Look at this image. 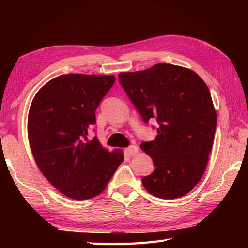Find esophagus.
Masks as SVG:
<instances>
[{"instance_id": "1", "label": "esophagus", "mask_w": 248, "mask_h": 248, "mask_svg": "<svg viewBox=\"0 0 248 248\" xmlns=\"http://www.w3.org/2000/svg\"><path fill=\"white\" fill-rule=\"evenodd\" d=\"M125 152H127L129 155L133 156V155H136L139 154V148L136 146H130L129 148L125 149Z\"/></svg>"}]
</instances>
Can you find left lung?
Returning a JSON list of instances; mask_svg holds the SVG:
<instances>
[{
    "label": "left lung",
    "instance_id": "obj_1",
    "mask_svg": "<svg viewBox=\"0 0 248 248\" xmlns=\"http://www.w3.org/2000/svg\"><path fill=\"white\" fill-rule=\"evenodd\" d=\"M118 78L145 123L159 124L155 139L140 145L155 167L141 183L162 199L184 196L202 179L214 141L217 117L208 86L195 71L171 64Z\"/></svg>",
    "mask_w": 248,
    "mask_h": 248
}]
</instances>
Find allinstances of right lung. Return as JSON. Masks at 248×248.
Instances as JSON below:
<instances>
[{
  "instance_id": "obj_1",
  "label": "right lung",
  "mask_w": 248,
  "mask_h": 248,
  "mask_svg": "<svg viewBox=\"0 0 248 248\" xmlns=\"http://www.w3.org/2000/svg\"><path fill=\"white\" fill-rule=\"evenodd\" d=\"M114 76L62 75L41 87L31 103L28 136L34 160L52 186L75 200L101 194L124 161L97 138L87 140L96 108Z\"/></svg>"
}]
</instances>
